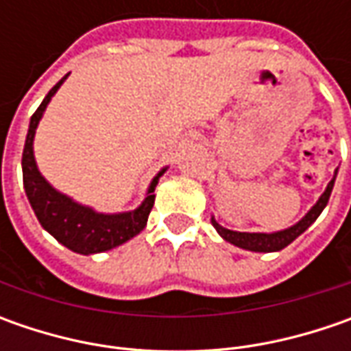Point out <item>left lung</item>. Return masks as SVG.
<instances>
[{"label": "left lung", "instance_id": "8db88e82", "mask_svg": "<svg viewBox=\"0 0 351 351\" xmlns=\"http://www.w3.org/2000/svg\"><path fill=\"white\" fill-rule=\"evenodd\" d=\"M336 173H338V169L334 171V178L326 185V189H324V193L317 201V205H313V209L308 210L299 223L285 228V230H277V232H269V234L267 232H236V230H228V228L221 226L215 221V217L210 219V223H213V226L217 228V232L223 236L226 242L234 244L238 248L250 250V252H279L285 246H289L297 236L303 234L304 230L317 221L318 215L322 213V209L326 207V203L330 199L332 187H334V182H336Z\"/></svg>", "mask_w": 351, "mask_h": 351}]
</instances>
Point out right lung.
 Segmentation results:
<instances>
[{
    "instance_id": "add662e5",
    "label": "right lung",
    "mask_w": 351,
    "mask_h": 351,
    "mask_svg": "<svg viewBox=\"0 0 351 351\" xmlns=\"http://www.w3.org/2000/svg\"><path fill=\"white\" fill-rule=\"evenodd\" d=\"M68 75L70 74L64 75L60 82L48 91L47 97L43 99L38 109L31 117L27 141H25V148H23V162H21L23 164V185H25L27 199L33 207L38 223L43 224V228L54 236L62 246H66L75 254L89 256V254H99V252L117 248L130 238L141 234V230L146 226L148 215L154 207V189L158 185V180L164 176V171L168 168L158 171V176L152 180L148 191H146L144 201L136 209L128 210V213H115V215L97 213L91 207L75 203L72 197L56 191L36 168L33 141L38 121L43 119L47 105Z\"/></svg>"
}]
</instances>
